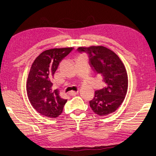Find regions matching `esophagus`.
<instances>
[{
  "label": "esophagus",
  "mask_w": 156,
  "mask_h": 156,
  "mask_svg": "<svg viewBox=\"0 0 156 156\" xmlns=\"http://www.w3.org/2000/svg\"><path fill=\"white\" fill-rule=\"evenodd\" d=\"M78 91H73V90H72V91L69 92V94L72 96H75L78 94Z\"/></svg>",
  "instance_id": "esophagus-1"
}]
</instances>
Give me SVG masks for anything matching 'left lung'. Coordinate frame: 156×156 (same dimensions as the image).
Here are the masks:
<instances>
[{
  "mask_svg": "<svg viewBox=\"0 0 156 156\" xmlns=\"http://www.w3.org/2000/svg\"><path fill=\"white\" fill-rule=\"evenodd\" d=\"M77 50L88 54L90 67L102 78L104 83V87L96 90L94 98L89 101L90 107L100 116L114 112L123 103L128 87L123 62L113 51L102 46L79 47Z\"/></svg>",
  "mask_w": 156,
  "mask_h": 156,
  "instance_id": "obj_1",
  "label": "left lung"
}]
</instances>
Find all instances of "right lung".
Wrapping results in <instances>:
<instances>
[{"label": "right lung", "instance_id": "obj_1", "mask_svg": "<svg viewBox=\"0 0 156 156\" xmlns=\"http://www.w3.org/2000/svg\"><path fill=\"white\" fill-rule=\"evenodd\" d=\"M73 49L45 50L33 61L27 78V92L31 105L39 114L56 118L63 112L67 100L61 98L58 89H52V81L60 62Z\"/></svg>", "mask_w": 156, "mask_h": 156}]
</instances>
